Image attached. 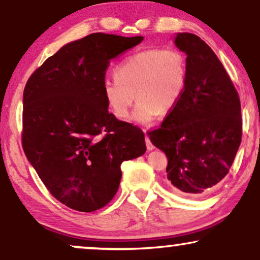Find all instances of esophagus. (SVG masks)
<instances>
[{
	"label": "esophagus",
	"mask_w": 260,
	"mask_h": 260,
	"mask_svg": "<svg viewBox=\"0 0 260 260\" xmlns=\"http://www.w3.org/2000/svg\"><path fill=\"white\" fill-rule=\"evenodd\" d=\"M145 133H146V131H145ZM145 141H146V146H147V150H149V152H150V150H153V149H154V148H155V147H154V146H153V143H152V142H150V141H149V139H148V136H146V137H145Z\"/></svg>",
	"instance_id": "34e87169"
}]
</instances>
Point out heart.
I'll return each instance as SVG.
<instances>
[{
  "mask_svg": "<svg viewBox=\"0 0 260 260\" xmlns=\"http://www.w3.org/2000/svg\"><path fill=\"white\" fill-rule=\"evenodd\" d=\"M187 82L188 65L183 53L174 48H149L125 57L115 67L114 77L104 79L101 94L118 119L129 115L137 98L131 121L147 124L159 113L166 115L175 110Z\"/></svg>",
  "mask_w": 260,
  "mask_h": 260,
  "instance_id": "1",
  "label": "heart"
}]
</instances>
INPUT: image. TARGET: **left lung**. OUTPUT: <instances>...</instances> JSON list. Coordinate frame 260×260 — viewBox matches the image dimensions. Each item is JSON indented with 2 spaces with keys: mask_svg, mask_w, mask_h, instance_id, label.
Wrapping results in <instances>:
<instances>
[{
  "mask_svg": "<svg viewBox=\"0 0 260 260\" xmlns=\"http://www.w3.org/2000/svg\"><path fill=\"white\" fill-rule=\"evenodd\" d=\"M174 42L187 55V88L148 136L168 156L171 188L183 197L201 198L232 168L241 143V105L222 62L200 37L178 32Z\"/></svg>",
  "mask_w": 260,
  "mask_h": 260,
  "instance_id": "obj_1",
  "label": "left lung"
}]
</instances>
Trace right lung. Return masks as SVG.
I'll list each match as a JSON object with an SVG mask.
<instances>
[{
  "mask_svg": "<svg viewBox=\"0 0 260 260\" xmlns=\"http://www.w3.org/2000/svg\"><path fill=\"white\" fill-rule=\"evenodd\" d=\"M143 41L96 32L60 48L22 95V148L54 198L92 212L117 193L120 165L146 152L139 127L108 112L101 85L112 59Z\"/></svg>",
  "mask_w": 260,
  "mask_h": 260,
  "instance_id": "obj_1",
  "label": "right lung"
}]
</instances>
